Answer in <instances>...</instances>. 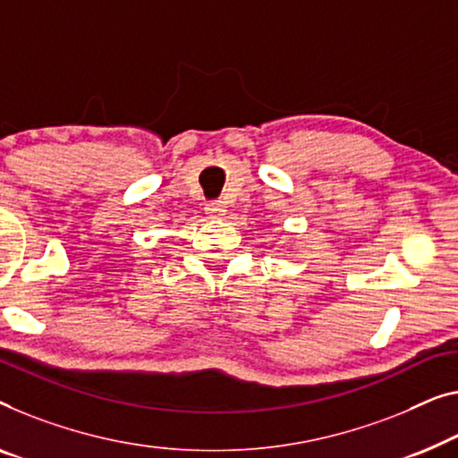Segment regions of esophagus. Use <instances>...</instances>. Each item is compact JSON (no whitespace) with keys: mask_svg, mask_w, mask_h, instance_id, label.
Here are the masks:
<instances>
[{"mask_svg":"<svg viewBox=\"0 0 458 458\" xmlns=\"http://www.w3.org/2000/svg\"><path fill=\"white\" fill-rule=\"evenodd\" d=\"M204 210H207L208 218H223L225 213H227V207H225V202L215 200V202H208L207 208H204Z\"/></svg>","mask_w":458,"mask_h":458,"instance_id":"obj_1","label":"esophagus"}]
</instances>
